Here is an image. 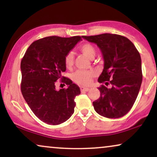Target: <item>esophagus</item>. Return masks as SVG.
<instances>
[{
	"label": "esophagus",
	"instance_id": "34e87169",
	"mask_svg": "<svg viewBox=\"0 0 157 157\" xmlns=\"http://www.w3.org/2000/svg\"><path fill=\"white\" fill-rule=\"evenodd\" d=\"M90 88H88V87H80V90L82 93H83V92H87L89 91Z\"/></svg>",
	"mask_w": 157,
	"mask_h": 157
}]
</instances>
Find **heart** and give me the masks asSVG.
Masks as SVG:
<instances>
[{
  "label": "heart",
  "mask_w": 157,
  "mask_h": 157,
  "mask_svg": "<svg viewBox=\"0 0 157 157\" xmlns=\"http://www.w3.org/2000/svg\"><path fill=\"white\" fill-rule=\"evenodd\" d=\"M80 51L88 57L89 59H93L95 56V49L90 44H85L80 47ZM74 62V56L72 52H70L64 58V63L67 67H71ZM95 76V73L93 71H83L78 70L73 75V80L78 84L82 85H88L91 83L92 80Z\"/></svg>",
  "instance_id": "obj_1"
}]
</instances>
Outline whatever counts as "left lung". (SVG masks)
<instances>
[{"mask_svg": "<svg viewBox=\"0 0 157 157\" xmlns=\"http://www.w3.org/2000/svg\"><path fill=\"white\" fill-rule=\"evenodd\" d=\"M89 42L99 47L104 60L103 70L98 82H110L111 87H99L100 96L94 101V109L100 116L108 118L124 116L135 103L142 82L141 56L127 39L118 34L103 33L82 36Z\"/></svg>", "mask_w": 157, "mask_h": 157, "instance_id": "8db88e82", "label": "left lung"}]
</instances>
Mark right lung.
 <instances>
[{"instance_id":"right-lung-1","label":"right lung","mask_w":157,"mask_h":157,"mask_svg":"<svg viewBox=\"0 0 157 157\" xmlns=\"http://www.w3.org/2000/svg\"><path fill=\"white\" fill-rule=\"evenodd\" d=\"M81 40L78 36L40 39L29 46L21 62L22 95L33 113L46 124H62L74 113L80 87L62 74L66 70V55ZM59 78L63 79L67 89H56Z\"/></svg>"}]
</instances>
